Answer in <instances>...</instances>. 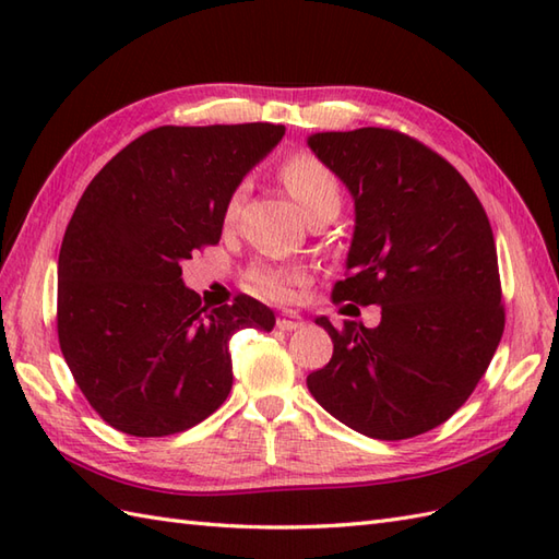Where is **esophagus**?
Here are the masks:
<instances>
[{
  "mask_svg": "<svg viewBox=\"0 0 559 559\" xmlns=\"http://www.w3.org/2000/svg\"><path fill=\"white\" fill-rule=\"evenodd\" d=\"M276 326L281 331H298V329L305 326V319L300 314H295V312H286V314H281L276 319Z\"/></svg>",
  "mask_w": 559,
  "mask_h": 559,
  "instance_id": "1",
  "label": "esophagus"
}]
</instances>
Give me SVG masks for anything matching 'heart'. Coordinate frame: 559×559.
<instances>
[{
    "label": "heart",
    "instance_id": "heart-1",
    "mask_svg": "<svg viewBox=\"0 0 559 559\" xmlns=\"http://www.w3.org/2000/svg\"><path fill=\"white\" fill-rule=\"evenodd\" d=\"M281 180L288 187L290 197L298 201V206L307 218H312L317 211L331 204H338L341 189L336 175L326 165L314 158L312 153H295L281 168ZM242 199V187H237L225 206V218H233L237 204ZM300 271H283V269H257L252 273V288L271 300H290L295 288L300 286Z\"/></svg>",
    "mask_w": 559,
    "mask_h": 559
}]
</instances>
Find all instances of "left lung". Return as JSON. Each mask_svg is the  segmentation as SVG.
<instances>
[{"label": "left lung", "instance_id": "left-lung-1", "mask_svg": "<svg viewBox=\"0 0 559 559\" xmlns=\"http://www.w3.org/2000/svg\"><path fill=\"white\" fill-rule=\"evenodd\" d=\"M307 146L355 204L348 278L334 302L382 307L374 329L317 317L334 355L307 389L360 435H423L466 403L500 346L490 221L454 165L394 129L317 132Z\"/></svg>", "mask_w": 559, "mask_h": 559}]
</instances>
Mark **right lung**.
<instances>
[{
	"label": "right lung",
	"instance_id": "add662e5",
	"mask_svg": "<svg viewBox=\"0 0 559 559\" xmlns=\"http://www.w3.org/2000/svg\"><path fill=\"white\" fill-rule=\"evenodd\" d=\"M283 134L271 122L151 129L79 199L57 261L59 348L115 430L165 437L209 418L230 394L235 331L276 324L247 295L201 305L182 261L221 240L228 199Z\"/></svg>",
	"mask_w": 559,
	"mask_h": 559
}]
</instances>
